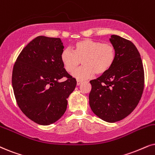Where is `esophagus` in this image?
<instances>
[{
  "label": "esophagus",
  "mask_w": 155,
  "mask_h": 155,
  "mask_svg": "<svg viewBox=\"0 0 155 155\" xmlns=\"http://www.w3.org/2000/svg\"><path fill=\"white\" fill-rule=\"evenodd\" d=\"M82 83V81H81V80H77V81H76V84H77L78 86L80 85Z\"/></svg>",
  "instance_id": "1"
}]
</instances>
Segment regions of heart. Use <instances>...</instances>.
<instances>
[{"instance_id":"heart-1","label":"heart","mask_w":155,"mask_h":155,"mask_svg":"<svg viewBox=\"0 0 155 155\" xmlns=\"http://www.w3.org/2000/svg\"><path fill=\"white\" fill-rule=\"evenodd\" d=\"M116 59V50L110 43H101L87 38L76 42L73 51L65 48L61 53V61L68 73H71L82 61L84 66L72 74L78 80L89 79L96 73L105 74Z\"/></svg>"}]
</instances>
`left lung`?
Returning a JSON list of instances; mask_svg holds the SVG:
<instances>
[{
    "mask_svg": "<svg viewBox=\"0 0 155 155\" xmlns=\"http://www.w3.org/2000/svg\"><path fill=\"white\" fill-rule=\"evenodd\" d=\"M116 50L111 68L90 81L89 105L92 111L107 122L124 119L136 108L144 85V68L137 48L130 41L111 35Z\"/></svg>",
    "mask_w": 155,
    "mask_h": 155,
    "instance_id": "left-lung-1",
    "label": "left lung"
}]
</instances>
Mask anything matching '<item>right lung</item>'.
<instances>
[{"label": "right lung", "mask_w": 155, "mask_h": 155, "mask_svg": "<svg viewBox=\"0 0 155 155\" xmlns=\"http://www.w3.org/2000/svg\"><path fill=\"white\" fill-rule=\"evenodd\" d=\"M59 38L36 37L18 56L13 68L12 86L23 113L34 122L49 125L64 115L67 98L76 86V79L64 68ZM66 77L67 80H58Z\"/></svg>", "instance_id": "1"}]
</instances>
